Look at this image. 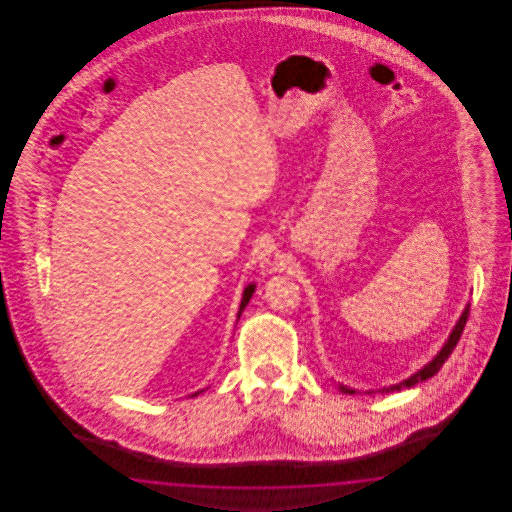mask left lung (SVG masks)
<instances>
[{"label":"left lung","mask_w":512,"mask_h":512,"mask_svg":"<svg viewBox=\"0 0 512 512\" xmlns=\"http://www.w3.org/2000/svg\"><path fill=\"white\" fill-rule=\"evenodd\" d=\"M468 307H465V311H463V315L459 316V320H457L456 327L452 329V333H450V337L445 342V346L441 348V351L435 355L434 359L430 360L428 364H426L423 370L417 371L414 373L412 377H408V379H404L403 382H399V384H393V386H388V388H382V390H371L368 393H390V392H399V390H403V388H412L415 386L417 382L426 381V379H430V377H434L437 371L441 370V366L445 364L446 359L452 355V351L457 346V342H459V338H461V333H463V329H465V324H467L468 318ZM340 390L344 393H355V390H351L348 386H340Z\"/></svg>","instance_id":"left-lung-1"}]
</instances>
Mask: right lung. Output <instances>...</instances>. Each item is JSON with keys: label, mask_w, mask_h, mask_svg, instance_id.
I'll use <instances>...</instances> for the list:
<instances>
[{"label": "right lung", "mask_w": 512, "mask_h": 512, "mask_svg": "<svg viewBox=\"0 0 512 512\" xmlns=\"http://www.w3.org/2000/svg\"><path fill=\"white\" fill-rule=\"evenodd\" d=\"M252 293H254V285H252L251 283V285H247V287H245V291H243V298H241L240 311H238V318H240L241 313H243V309H245V307H247V304H249V300H251ZM201 392H203V390H201ZM197 393L199 392L194 393L192 397H196Z\"/></svg>", "instance_id": "1"}]
</instances>
